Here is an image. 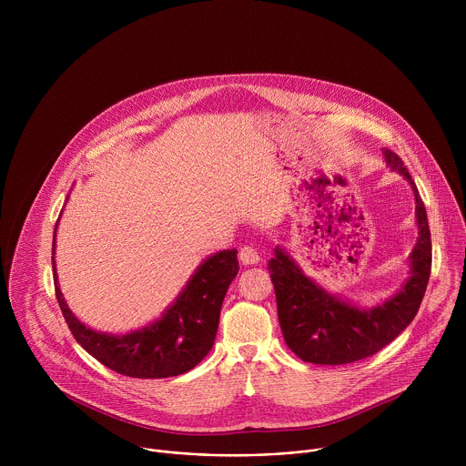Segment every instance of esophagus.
<instances>
[{
  "mask_svg": "<svg viewBox=\"0 0 466 466\" xmlns=\"http://www.w3.org/2000/svg\"><path fill=\"white\" fill-rule=\"evenodd\" d=\"M239 261L243 265H254V263L259 261V254H258V250L254 247H241Z\"/></svg>",
  "mask_w": 466,
  "mask_h": 466,
  "instance_id": "esophagus-1",
  "label": "esophagus"
}]
</instances>
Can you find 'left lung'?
<instances>
[{
  "label": "left lung",
  "mask_w": 466,
  "mask_h": 466,
  "mask_svg": "<svg viewBox=\"0 0 466 466\" xmlns=\"http://www.w3.org/2000/svg\"><path fill=\"white\" fill-rule=\"evenodd\" d=\"M385 164L410 182L415 197L417 243L408 258L410 277L389 299L361 308L324 289L304 275L291 252L277 245L269 259L275 284L279 320L286 345L302 360L315 365H345L381 350L415 319L431 273L430 225L419 189L396 153L383 149Z\"/></svg>",
  "instance_id": "obj_1"
}]
</instances>
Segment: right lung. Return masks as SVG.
I'll list each match as a JSON object with an SVG mask.
<instances>
[{
  "instance_id": "obj_1",
  "label": "right lung",
  "mask_w": 466,
  "mask_h": 466,
  "mask_svg": "<svg viewBox=\"0 0 466 466\" xmlns=\"http://www.w3.org/2000/svg\"><path fill=\"white\" fill-rule=\"evenodd\" d=\"M58 221L53 236L55 293L74 338L90 356L130 378L178 376L205 360L216 341L227 289L239 271L236 248H225L203 259L158 319L125 334H108L81 322L66 304L55 265Z\"/></svg>"
}]
</instances>
